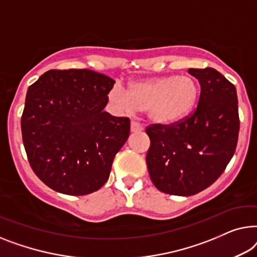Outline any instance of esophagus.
I'll list each match as a JSON object with an SVG mask.
<instances>
[{
	"label": "esophagus",
	"mask_w": 257,
	"mask_h": 257,
	"mask_svg": "<svg viewBox=\"0 0 257 257\" xmlns=\"http://www.w3.org/2000/svg\"><path fill=\"white\" fill-rule=\"evenodd\" d=\"M130 129H132L133 133H137V132H142V130H144V127H143V124L140 123L139 121L132 120V123H130Z\"/></svg>",
	"instance_id": "34e87169"
}]
</instances>
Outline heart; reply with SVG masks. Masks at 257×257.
Wrapping results in <instances>:
<instances>
[{"label":"heart","instance_id":"obj_1","mask_svg":"<svg viewBox=\"0 0 257 257\" xmlns=\"http://www.w3.org/2000/svg\"><path fill=\"white\" fill-rule=\"evenodd\" d=\"M108 96L117 109L125 113L147 110L150 120L168 124L180 121L193 109L199 87L190 75H164L134 81L128 93L115 84Z\"/></svg>","mask_w":257,"mask_h":257}]
</instances>
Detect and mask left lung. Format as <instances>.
Listing matches in <instances>:
<instances>
[{
    "instance_id": "8db88e82",
    "label": "left lung",
    "mask_w": 257,
    "mask_h": 257,
    "mask_svg": "<svg viewBox=\"0 0 257 257\" xmlns=\"http://www.w3.org/2000/svg\"><path fill=\"white\" fill-rule=\"evenodd\" d=\"M200 84L198 106L171 124H150L147 166L162 192L189 197L207 189L225 171L237 144L236 89L212 67L189 68Z\"/></svg>"
}]
</instances>
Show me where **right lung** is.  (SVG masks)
Returning <instances> with one entry per match:
<instances>
[{
    "label": "right lung",
    "instance_id": "add662e5",
    "mask_svg": "<svg viewBox=\"0 0 257 257\" xmlns=\"http://www.w3.org/2000/svg\"><path fill=\"white\" fill-rule=\"evenodd\" d=\"M115 81L91 70H50L28 88L22 139L36 176L68 196L95 192L128 140L130 120L103 111Z\"/></svg>",
    "mask_w": 257,
    "mask_h": 257
}]
</instances>
